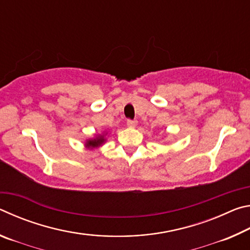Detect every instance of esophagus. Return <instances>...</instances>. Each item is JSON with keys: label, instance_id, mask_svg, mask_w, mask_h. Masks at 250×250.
Here are the masks:
<instances>
[{"label": "esophagus", "instance_id": "esophagus-1", "mask_svg": "<svg viewBox=\"0 0 250 250\" xmlns=\"http://www.w3.org/2000/svg\"><path fill=\"white\" fill-rule=\"evenodd\" d=\"M126 125H128L129 128H135V126H137V121L128 120V122H126Z\"/></svg>", "mask_w": 250, "mask_h": 250}]
</instances>
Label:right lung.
I'll use <instances>...</instances> for the list:
<instances>
[{
  "label": "right lung",
  "mask_w": 250,
  "mask_h": 250,
  "mask_svg": "<svg viewBox=\"0 0 250 250\" xmlns=\"http://www.w3.org/2000/svg\"><path fill=\"white\" fill-rule=\"evenodd\" d=\"M107 134L108 132H104V131L101 134H96L94 138L87 139V140L84 141V146H86V149L95 150L98 149L100 146H103L105 141H107Z\"/></svg>",
  "instance_id": "right-lung-1"
}]
</instances>
